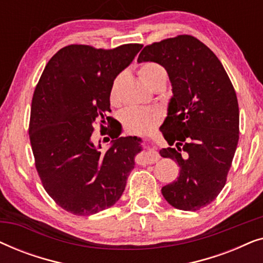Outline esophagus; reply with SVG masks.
Here are the masks:
<instances>
[{
	"instance_id": "esophagus-1",
	"label": "esophagus",
	"mask_w": 263,
	"mask_h": 263,
	"mask_svg": "<svg viewBox=\"0 0 263 263\" xmlns=\"http://www.w3.org/2000/svg\"><path fill=\"white\" fill-rule=\"evenodd\" d=\"M159 153L157 152L156 149H149L148 152L145 153V156L142 158V163L143 164H154L159 160Z\"/></svg>"
}]
</instances>
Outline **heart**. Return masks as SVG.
<instances>
[{
    "label": "heart",
    "instance_id": "1",
    "mask_svg": "<svg viewBox=\"0 0 263 263\" xmlns=\"http://www.w3.org/2000/svg\"><path fill=\"white\" fill-rule=\"evenodd\" d=\"M139 75L142 81L153 87L159 82H166L167 73L163 66L157 62H143L139 68ZM118 78L115 79L110 89V102H118ZM163 118L160 109L153 106H129L120 115L122 125L128 133L133 134H146L157 127Z\"/></svg>",
    "mask_w": 263,
    "mask_h": 263
}]
</instances>
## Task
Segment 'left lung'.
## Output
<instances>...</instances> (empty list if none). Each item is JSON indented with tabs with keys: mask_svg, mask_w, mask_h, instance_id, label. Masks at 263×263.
Returning <instances> with one entry per match:
<instances>
[{
	"mask_svg": "<svg viewBox=\"0 0 263 263\" xmlns=\"http://www.w3.org/2000/svg\"><path fill=\"white\" fill-rule=\"evenodd\" d=\"M147 61L166 69L174 93L160 127L170 147L159 153L181 170L161 194L175 208L199 211L217 199L231 167L239 139L236 91L218 57L193 35L146 45L138 62Z\"/></svg>",
	"mask_w": 263,
	"mask_h": 263,
	"instance_id": "left-lung-1",
	"label": "left lung"
}]
</instances>
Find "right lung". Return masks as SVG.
<instances>
[{
	"mask_svg": "<svg viewBox=\"0 0 263 263\" xmlns=\"http://www.w3.org/2000/svg\"><path fill=\"white\" fill-rule=\"evenodd\" d=\"M141 48L64 46L35 86L28 127L35 168L49 196L71 214L86 217L114 206L134 168L140 139L109 134L116 140L103 152L92 134L96 123L107 129L111 86Z\"/></svg>",
	"mask_w": 263,
	"mask_h": 263,
	"instance_id": "1",
	"label": "right lung"
}]
</instances>
